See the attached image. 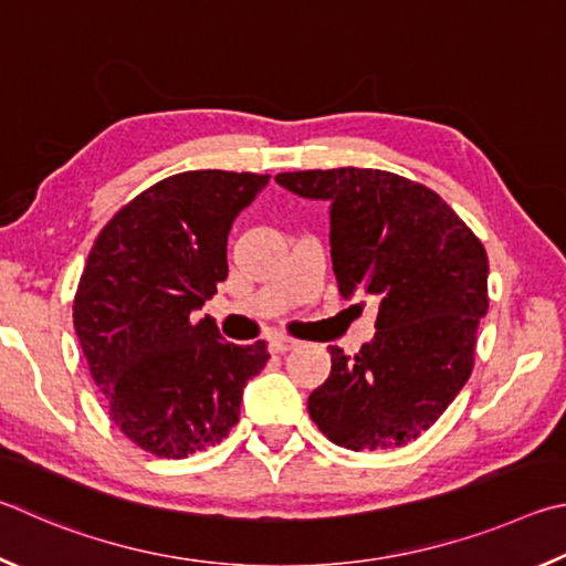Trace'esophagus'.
Listing matches in <instances>:
<instances>
[{
	"label": "esophagus",
	"instance_id": "obj_1",
	"mask_svg": "<svg viewBox=\"0 0 566 566\" xmlns=\"http://www.w3.org/2000/svg\"><path fill=\"white\" fill-rule=\"evenodd\" d=\"M268 345H271V353H289L293 348H298V340L289 338V335H275Z\"/></svg>",
	"mask_w": 566,
	"mask_h": 566
}]
</instances>
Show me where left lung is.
<instances>
[{
  "instance_id": "1",
  "label": "left lung",
  "mask_w": 566,
  "mask_h": 566,
  "mask_svg": "<svg viewBox=\"0 0 566 566\" xmlns=\"http://www.w3.org/2000/svg\"><path fill=\"white\" fill-rule=\"evenodd\" d=\"M275 181L331 201V255L343 298L380 301L375 338L353 358L331 348V378L308 412L348 450H395L438 422L470 380L488 313V253L432 191L380 168L289 171Z\"/></svg>"
}]
</instances>
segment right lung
Here are the masks:
<instances>
[{"instance_id":"1","label":"right lung","mask_w":566,"mask_h":566,"mask_svg":"<svg viewBox=\"0 0 566 566\" xmlns=\"http://www.w3.org/2000/svg\"><path fill=\"white\" fill-rule=\"evenodd\" d=\"M271 176L184 171L132 198L96 235L74 295V331L108 418L138 448L181 460L221 442L265 340H223L191 313L226 281L233 218Z\"/></svg>"}]
</instances>
